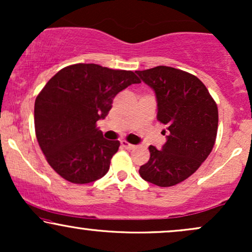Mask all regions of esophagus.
<instances>
[{"label": "esophagus", "instance_id": "34e87169", "mask_svg": "<svg viewBox=\"0 0 252 252\" xmlns=\"http://www.w3.org/2000/svg\"><path fill=\"white\" fill-rule=\"evenodd\" d=\"M121 146H122L123 148H126V149H128V150H131V149L135 148L134 144L128 143V142H126V141H121Z\"/></svg>", "mask_w": 252, "mask_h": 252}]
</instances>
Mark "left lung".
Returning <instances> with one entry per match:
<instances>
[{"label":"left lung","mask_w":252,"mask_h":252,"mask_svg":"<svg viewBox=\"0 0 252 252\" xmlns=\"http://www.w3.org/2000/svg\"><path fill=\"white\" fill-rule=\"evenodd\" d=\"M155 92L158 120L166 126V143L149 147L150 158L140 167L143 180L160 187L186 180L212 152L218 108L209 90L193 74L168 66L136 71Z\"/></svg>","instance_id":"left-lung-1"}]
</instances>
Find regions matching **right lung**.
<instances>
[{"instance_id": "obj_1", "label": "right lung", "mask_w": 252, "mask_h": 252, "mask_svg": "<svg viewBox=\"0 0 252 252\" xmlns=\"http://www.w3.org/2000/svg\"><path fill=\"white\" fill-rule=\"evenodd\" d=\"M141 80L134 72L76 63L48 80L35 99L34 124L40 148L65 180L89 184L103 178L120 147L103 137L104 120L118 92Z\"/></svg>"}]
</instances>
